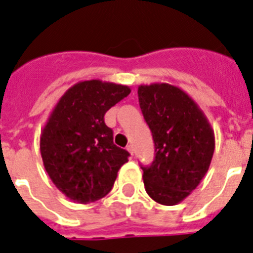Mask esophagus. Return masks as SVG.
<instances>
[{"label":"esophagus","mask_w":253,"mask_h":253,"mask_svg":"<svg viewBox=\"0 0 253 253\" xmlns=\"http://www.w3.org/2000/svg\"><path fill=\"white\" fill-rule=\"evenodd\" d=\"M127 151L130 152L131 155H133V152H135V148H133L132 144H128V145H127Z\"/></svg>","instance_id":"1"}]
</instances>
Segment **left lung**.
<instances>
[{
    "label": "left lung",
    "instance_id": "8db88e82",
    "mask_svg": "<svg viewBox=\"0 0 253 253\" xmlns=\"http://www.w3.org/2000/svg\"><path fill=\"white\" fill-rule=\"evenodd\" d=\"M141 113L152 132L155 159L141 165L147 194L162 205H175L208 171L214 135L194 100L169 84L140 85Z\"/></svg>",
    "mask_w": 253,
    "mask_h": 253
}]
</instances>
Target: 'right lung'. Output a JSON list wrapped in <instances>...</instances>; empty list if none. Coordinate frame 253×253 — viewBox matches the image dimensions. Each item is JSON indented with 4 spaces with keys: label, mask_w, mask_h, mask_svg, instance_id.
<instances>
[{
    "label": "right lung",
    "mask_w": 253,
    "mask_h": 253,
    "mask_svg": "<svg viewBox=\"0 0 253 253\" xmlns=\"http://www.w3.org/2000/svg\"><path fill=\"white\" fill-rule=\"evenodd\" d=\"M130 88L100 80L75 84L53 110L40 140L46 173L61 192L80 204L104 198L130 153L117 147L104 116Z\"/></svg>",
    "instance_id": "add662e5"
}]
</instances>
